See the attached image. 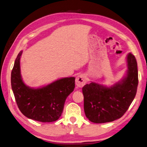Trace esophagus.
Listing matches in <instances>:
<instances>
[{"mask_svg":"<svg viewBox=\"0 0 147 147\" xmlns=\"http://www.w3.org/2000/svg\"><path fill=\"white\" fill-rule=\"evenodd\" d=\"M86 83V78L84 74H80L76 78V84L79 88H82Z\"/></svg>","mask_w":147,"mask_h":147,"instance_id":"esophagus-1","label":"esophagus"}]
</instances>
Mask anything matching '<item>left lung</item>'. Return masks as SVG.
<instances>
[{
  "mask_svg": "<svg viewBox=\"0 0 147 147\" xmlns=\"http://www.w3.org/2000/svg\"><path fill=\"white\" fill-rule=\"evenodd\" d=\"M126 76L111 87L96 82L82 88L86 117L96 123H106L120 119L128 110L137 93L138 84L137 63L134 55L127 57Z\"/></svg>",
  "mask_w": 147,
  "mask_h": 147,
  "instance_id": "left-lung-1",
  "label": "left lung"
}]
</instances>
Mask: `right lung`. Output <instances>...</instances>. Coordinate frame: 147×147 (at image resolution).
<instances>
[{
	"instance_id": "add662e5",
	"label": "right lung",
	"mask_w": 147,
	"mask_h": 147,
	"mask_svg": "<svg viewBox=\"0 0 147 147\" xmlns=\"http://www.w3.org/2000/svg\"><path fill=\"white\" fill-rule=\"evenodd\" d=\"M20 51L11 73V86L17 104L27 117L41 122H51L61 115L66 99L74 91L75 78H65L44 87L33 89L24 82L20 74Z\"/></svg>"
}]
</instances>
